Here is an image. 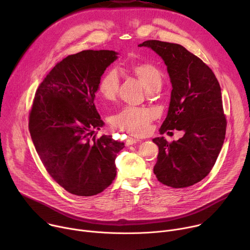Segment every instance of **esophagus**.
I'll list each match as a JSON object with an SVG mask.
<instances>
[{"mask_svg":"<svg viewBox=\"0 0 250 250\" xmlns=\"http://www.w3.org/2000/svg\"><path fill=\"white\" fill-rule=\"evenodd\" d=\"M138 141H140V139H138V138L128 137V138L126 139V146H132V145L136 144V142H138Z\"/></svg>","mask_w":250,"mask_h":250,"instance_id":"1","label":"esophagus"}]
</instances>
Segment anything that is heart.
<instances>
[{"instance_id": "heart-1", "label": "heart", "mask_w": 250, "mask_h": 250, "mask_svg": "<svg viewBox=\"0 0 250 250\" xmlns=\"http://www.w3.org/2000/svg\"><path fill=\"white\" fill-rule=\"evenodd\" d=\"M128 70L148 93L155 92L160 88L162 83L161 72L152 63L146 61L135 62L128 67ZM119 90L120 78L115 71H108L100 78L97 91L104 101H116ZM154 119L155 113L150 109L125 106L112 118V125L122 131L140 136L149 131L150 125Z\"/></svg>"}]
</instances>
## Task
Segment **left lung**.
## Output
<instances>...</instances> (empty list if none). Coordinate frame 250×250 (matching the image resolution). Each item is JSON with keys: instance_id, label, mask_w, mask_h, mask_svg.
Here are the masks:
<instances>
[{"instance_id": "left-lung-1", "label": "left lung", "mask_w": 250, "mask_h": 250, "mask_svg": "<svg viewBox=\"0 0 250 250\" xmlns=\"http://www.w3.org/2000/svg\"><path fill=\"white\" fill-rule=\"evenodd\" d=\"M138 46L161 56L170 76L171 101L160 133L184 132L172 142L153 138L159 148L153 172L169 187L192 186L210 172L224 145L227 119L221 86L211 69L180 44L152 40Z\"/></svg>"}]
</instances>
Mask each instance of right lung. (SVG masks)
<instances>
[{
  "label": "right lung",
  "mask_w": 250,
  "mask_h": 250,
  "mask_svg": "<svg viewBox=\"0 0 250 250\" xmlns=\"http://www.w3.org/2000/svg\"><path fill=\"white\" fill-rule=\"evenodd\" d=\"M117 54L84 50L68 55L35 92L28 118L32 142L52 179L73 195H97L115 180V160L125 144L94 134L104 125L94 100L101 76Z\"/></svg>",
  "instance_id": "right-lung-1"
}]
</instances>
